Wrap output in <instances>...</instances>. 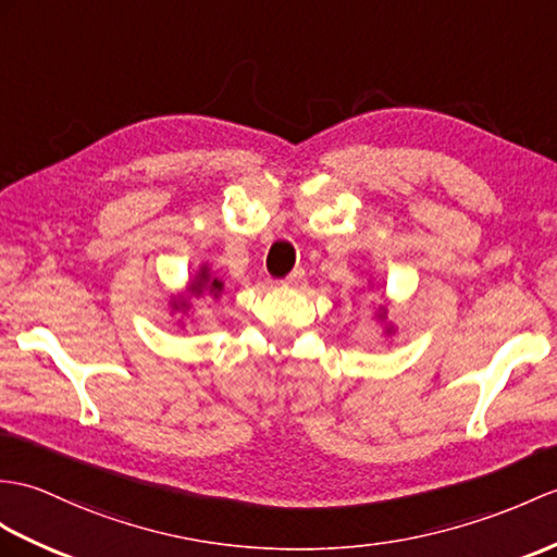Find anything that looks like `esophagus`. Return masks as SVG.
Returning <instances> with one entry per match:
<instances>
[{"mask_svg": "<svg viewBox=\"0 0 557 557\" xmlns=\"http://www.w3.org/2000/svg\"><path fill=\"white\" fill-rule=\"evenodd\" d=\"M304 280V270H294L287 277L282 280V284H287V287H294V284H299Z\"/></svg>", "mask_w": 557, "mask_h": 557, "instance_id": "esophagus-1", "label": "esophagus"}]
</instances>
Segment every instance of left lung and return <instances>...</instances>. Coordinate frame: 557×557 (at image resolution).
<instances>
[{
	"label": "left lung",
	"instance_id": "8db88e82",
	"mask_svg": "<svg viewBox=\"0 0 557 557\" xmlns=\"http://www.w3.org/2000/svg\"><path fill=\"white\" fill-rule=\"evenodd\" d=\"M374 318H377V320L382 322L386 334H394V325H389V322H386V308H384V306H380L377 310H374Z\"/></svg>",
	"mask_w": 557,
	"mask_h": 557
}]
</instances>
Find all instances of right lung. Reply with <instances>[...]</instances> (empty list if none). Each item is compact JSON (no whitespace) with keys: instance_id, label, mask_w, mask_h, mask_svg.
Returning <instances> with one entry per match:
<instances>
[{"instance_id":"obj_1","label":"right lung","mask_w":557,"mask_h":557,"mask_svg":"<svg viewBox=\"0 0 557 557\" xmlns=\"http://www.w3.org/2000/svg\"><path fill=\"white\" fill-rule=\"evenodd\" d=\"M220 292H223V282H220V280L211 273L209 263H203V265L199 268V273L187 282L185 292H180V294H173V296H171V313H173V315L177 313V325H180V327L187 325V318H189V308H191V299H194V296H197V299H199V296L211 294V296H215V299H218Z\"/></svg>"}]
</instances>
